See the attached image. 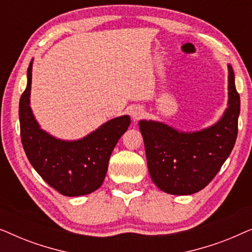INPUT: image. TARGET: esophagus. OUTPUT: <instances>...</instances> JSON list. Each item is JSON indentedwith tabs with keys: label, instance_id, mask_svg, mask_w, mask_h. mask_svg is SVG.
I'll return each instance as SVG.
<instances>
[{
	"label": "esophagus",
	"instance_id": "1",
	"mask_svg": "<svg viewBox=\"0 0 252 252\" xmlns=\"http://www.w3.org/2000/svg\"><path fill=\"white\" fill-rule=\"evenodd\" d=\"M143 115H144V110L141 108V106L136 105L130 110V116H132L133 120H139L140 118H142Z\"/></svg>",
	"mask_w": 252,
	"mask_h": 252
}]
</instances>
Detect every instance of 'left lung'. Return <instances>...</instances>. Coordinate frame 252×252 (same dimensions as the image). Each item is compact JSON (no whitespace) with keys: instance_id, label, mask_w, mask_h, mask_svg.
Segmentation results:
<instances>
[{"instance_id":"left-lung-1","label":"left lung","mask_w":252,"mask_h":252,"mask_svg":"<svg viewBox=\"0 0 252 252\" xmlns=\"http://www.w3.org/2000/svg\"><path fill=\"white\" fill-rule=\"evenodd\" d=\"M228 68V102L211 126L186 132L157 120L139 122L151 180L171 195H191L206 187L232 153L237 136L240 95Z\"/></svg>"}]
</instances>
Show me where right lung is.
<instances>
[{
  "mask_svg": "<svg viewBox=\"0 0 252 252\" xmlns=\"http://www.w3.org/2000/svg\"><path fill=\"white\" fill-rule=\"evenodd\" d=\"M33 62L27 68L26 89L19 101L20 136L26 156L40 177L62 195L91 194L104 181L110 156L128 129L129 116L110 119L78 140L51 135L41 128L31 108Z\"/></svg>",
  "mask_w": 252,
  "mask_h": 252,
  "instance_id": "add662e5",
  "label": "right lung"
}]
</instances>
